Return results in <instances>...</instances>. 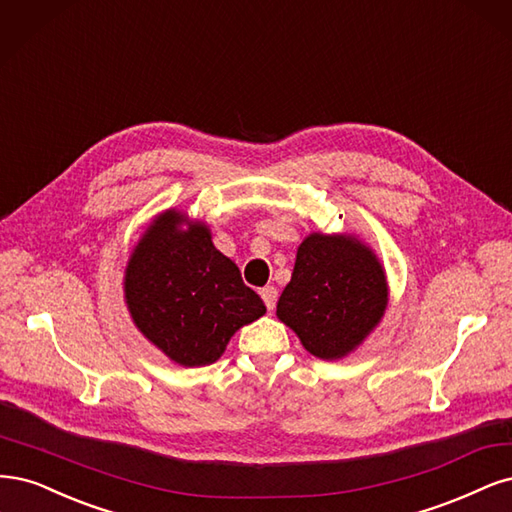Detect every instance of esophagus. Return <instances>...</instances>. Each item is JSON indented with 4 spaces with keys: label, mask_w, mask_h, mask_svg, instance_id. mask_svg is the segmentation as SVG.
Returning <instances> with one entry per match:
<instances>
[{
    "label": "esophagus",
    "mask_w": 512,
    "mask_h": 512,
    "mask_svg": "<svg viewBox=\"0 0 512 512\" xmlns=\"http://www.w3.org/2000/svg\"><path fill=\"white\" fill-rule=\"evenodd\" d=\"M259 295H261L263 304H266V308H268V310H274V306H276V300H278V291H276V287H272V285L263 287V289L259 291Z\"/></svg>",
    "instance_id": "obj_1"
}]
</instances>
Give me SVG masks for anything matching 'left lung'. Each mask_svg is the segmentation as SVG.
Returning <instances> with one entry per match:
<instances>
[{"label": "left lung", "instance_id": "1", "mask_svg": "<svg viewBox=\"0 0 512 512\" xmlns=\"http://www.w3.org/2000/svg\"><path fill=\"white\" fill-rule=\"evenodd\" d=\"M389 285L381 259L353 234H308L298 246L291 280L276 304L304 349L342 359L385 317Z\"/></svg>", "mask_w": 512, "mask_h": 512}]
</instances>
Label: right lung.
Masks as SVG:
<instances>
[{"instance_id": "right-lung-1", "label": "right lung", "mask_w": 512, "mask_h": 512, "mask_svg": "<svg viewBox=\"0 0 512 512\" xmlns=\"http://www.w3.org/2000/svg\"><path fill=\"white\" fill-rule=\"evenodd\" d=\"M123 293L138 332L185 368L214 364L240 327L266 315L236 263L212 244L210 227L178 208L146 225L129 255Z\"/></svg>"}]
</instances>
